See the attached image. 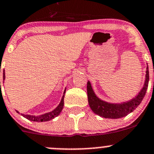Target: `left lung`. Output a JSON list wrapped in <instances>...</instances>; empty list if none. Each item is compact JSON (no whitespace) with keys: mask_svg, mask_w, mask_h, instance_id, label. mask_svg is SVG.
Returning a JSON list of instances; mask_svg holds the SVG:
<instances>
[{"mask_svg":"<svg viewBox=\"0 0 154 154\" xmlns=\"http://www.w3.org/2000/svg\"><path fill=\"white\" fill-rule=\"evenodd\" d=\"M149 82V71L148 67H147L146 71V79L144 87L141 90L135 98L127 103H121V104H112L102 101L97 98L93 91L90 82L87 83V95H88V101L90 108L95 114L106 119H120L127 116L129 113L132 112L137 106L141 103L143 100L146 91L148 87Z\"/></svg>","mask_w":154,"mask_h":154,"instance_id":"1","label":"left lung"}]
</instances>
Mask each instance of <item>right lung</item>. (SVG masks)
<instances>
[{
    "mask_svg": "<svg viewBox=\"0 0 154 154\" xmlns=\"http://www.w3.org/2000/svg\"><path fill=\"white\" fill-rule=\"evenodd\" d=\"M3 77H4V78H5V75H4V76H3ZM65 93H66V90H65L64 95H63V98H62L61 102H60V104H59V106H57V108L53 110L52 112H51L45 113V114L42 115V116H29V115H23V114H21V115H22V116H24V118L27 119H28V120L32 121V122H48V121L51 120V119H54V118H55V117L58 116L59 115H60V113L62 112V110H63V106H64V96H65ZM17 112L18 113V112L17 111Z\"/></svg>",
    "mask_w": 154,
    "mask_h": 154,
    "instance_id": "add662e5",
    "label": "right lung"
}]
</instances>
